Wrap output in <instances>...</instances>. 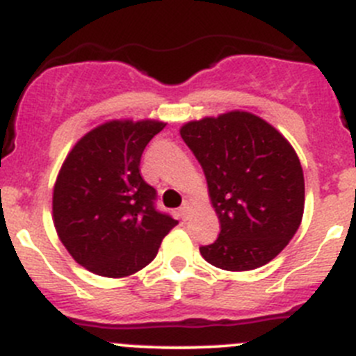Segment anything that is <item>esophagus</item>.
<instances>
[{
	"instance_id": "obj_1",
	"label": "esophagus",
	"mask_w": 356,
	"mask_h": 356,
	"mask_svg": "<svg viewBox=\"0 0 356 356\" xmlns=\"http://www.w3.org/2000/svg\"><path fill=\"white\" fill-rule=\"evenodd\" d=\"M189 212H191V202H184V205L179 209V216H181L182 220H188Z\"/></svg>"
}]
</instances>
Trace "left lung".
I'll use <instances>...</instances> for the list:
<instances>
[{"instance_id": "1", "label": "left lung", "mask_w": 356, "mask_h": 356, "mask_svg": "<svg viewBox=\"0 0 356 356\" xmlns=\"http://www.w3.org/2000/svg\"><path fill=\"white\" fill-rule=\"evenodd\" d=\"M181 137L203 168L220 233L200 247L226 271L277 257L301 224L305 175L294 147L275 127L245 111L189 122Z\"/></svg>"}]
</instances>
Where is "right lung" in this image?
Listing matches in <instances>:
<instances>
[{
    "mask_svg": "<svg viewBox=\"0 0 356 356\" xmlns=\"http://www.w3.org/2000/svg\"><path fill=\"white\" fill-rule=\"evenodd\" d=\"M163 122L113 120L83 136L54 188V224L78 264L122 278L146 268L177 224L154 205L156 189L140 175V156Z\"/></svg>",
    "mask_w": 356,
    "mask_h": 356,
    "instance_id": "obj_1",
    "label": "right lung"
}]
</instances>
